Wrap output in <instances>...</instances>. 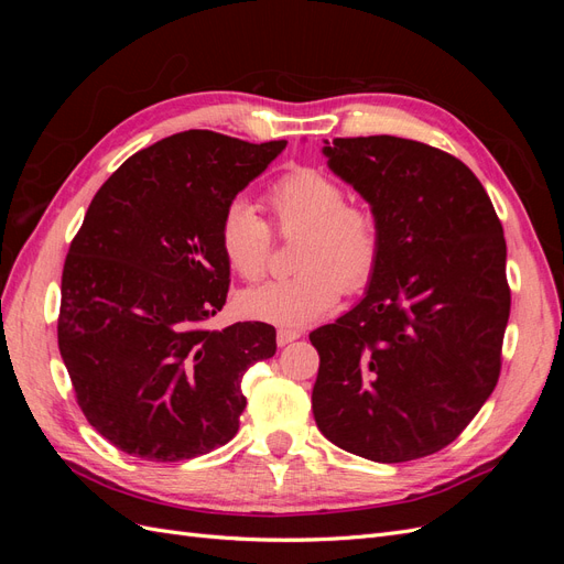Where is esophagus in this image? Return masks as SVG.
<instances>
[{
    "mask_svg": "<svg viewBox=\"0 0 564 564\" xmlns=\"http://www.w3.org/2000/svg\"><path fill=\"white\" fill-rule=\"evenodd\" d=\"M301 334L299 332H294V329H280L278 332V346L282 348V346H289L292 344V340H296Z\"/></svg>",
    "mask_w": 564,
    "mask_h": 564,
    "instance_id": "obj_1",
    "label": "esophagus"
}]
</instances>
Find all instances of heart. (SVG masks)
<instances>
[{"mask_svg":"<svg viewBox=\"0 0 564 564\" xmlns=\"http://www.w3.org/2000/svg\"><path fill=\"white\" fill-rule=\"evenodd\" d=\"M280 232L301 230L294 278L272 280L240 294V311L282 327H303L329 313L348 289L365 286L381 256V224L362 204H348L346 187L313 166H296L265 193ZM218 249L228 268L259 280L268 268L270 228L242 197L228 202L218 224Z\"/></svg>","mask_w":564,"mask_h":564,"instance_id":"heart-1","label":"heart"}]
</instances>
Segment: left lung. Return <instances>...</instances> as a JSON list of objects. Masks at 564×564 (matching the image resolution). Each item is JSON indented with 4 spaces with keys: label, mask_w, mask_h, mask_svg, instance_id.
Here are the masks:
<instances>
[{
    "label": "left lung",
    "mask_w": 564,
    "mask_h": 564,
    "mask_svg": "<svg viewBox=\"0 0 564 564\" xmlns=\"http://www.w3.org/2000/svg\"><path fill=\"white\" fill-rule=\"evenodd\" d=\"M324 143L332 172L377 214L383 245L365 299L311 332L315 423L379 464L431 456L499 381L510 315L501 220L445 150L398 135Z\"/></svg>",
    "instance_id": "obj_1"
}]
</instances>
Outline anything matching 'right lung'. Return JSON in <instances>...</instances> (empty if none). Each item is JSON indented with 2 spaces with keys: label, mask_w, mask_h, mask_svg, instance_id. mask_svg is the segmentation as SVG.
<instances>
[{
  "label": "right lung",
  "mask_w": 564,
  "mask_h": 564,
  "mask_svg": "<svg viewBox=\"0 0 564 564\" xmlns=\"http://www.w3.org/2000/svg\"><path fill=\"white\" fill-rule=\"evenodd\" d=\"M284 145L191 129L94 195L63 265L58 348L84 416L117 449L185 460L240 429L245 371L278 344L265 322L204 327L230 284L218 224Z\"/></svg>",
  "instance_id": "right-lung-1"
}]
</instances>
